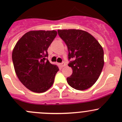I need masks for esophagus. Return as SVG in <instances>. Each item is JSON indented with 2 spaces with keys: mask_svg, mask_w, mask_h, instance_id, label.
Masks as SVG:
<instances>
[{
  "mask_svg": "<svg viewBox=\"0 0 122 122\" xmlns=\"http://www.w3.org/2000/svg\"><path fill=\"white\" fill-rule=\"evenodd\" d=\"M65 66H66V63H65L64 62H61V64H60V66H61V67H64Z\"/></svg>",
  "mask_w": 122,
  "mask_h": 122,
  "instance_id": "obj_1",
  "label": "esophagus"
}]
</instances>
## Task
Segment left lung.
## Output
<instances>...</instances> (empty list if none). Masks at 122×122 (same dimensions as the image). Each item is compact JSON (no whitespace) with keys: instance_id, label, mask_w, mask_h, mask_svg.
I'll return each instance as SVG.
<instances>
[{"instance_id":"1","label":"left lung","mask_w":122,"mask_h":122,"mask_svg":"<svg viewBox=\"0 0 122 122\" xmlns=\"http://www.w3.org/2000/svg\"><path fill=\"white\" fill-rule=\"evenodd\" d=\"M68 48V64L72 70L67 78L68 84L78 90H84L96 82L104 66L103 48L94 36L78 29L58 30Z\"/></svg>"}]
</instances>
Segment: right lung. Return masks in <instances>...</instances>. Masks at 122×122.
Segmentation results:
<instances>
[{
    "label": "right lung",
    "mask_w": 122,
    "mask_h": 122,
    "mask_svg": "<svg viewBox=\"0 0 122 122\" xmlns=\"http://www.w3.org/2000/svg\"><path fill=\"white\" fill-rule=\"evenodd\" d=\"M56 35L55 30L29 31L13 49L12 61L16 74L32 92L44 93L53 84L59 68L48 61L47 50Z\"/></svg>",
    "instance_id": "obj_1"
}]
</instances>
